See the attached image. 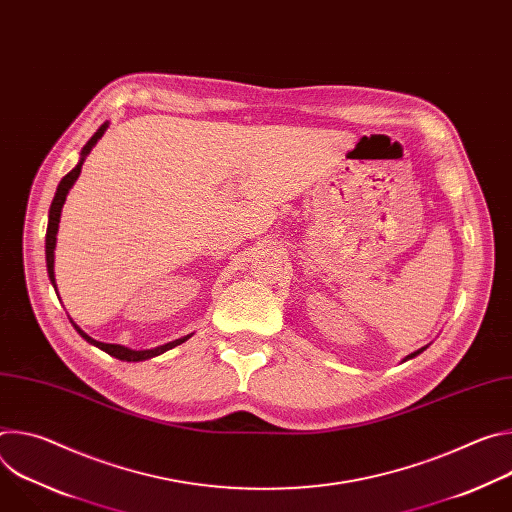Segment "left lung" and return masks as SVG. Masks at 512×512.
I'll return each mask as SVG.
<instances>
[{"label": "left lung", "mask_w": 512, "mask_h": 512, "mask_svg": "<svg viewBox=\"0 0 512 512\" xmlns=\"http://www.w3.org/2000/svg\"><path fill=\"white\" fill-rule=\"evenodd\" d=\"M425 348H427V346H423V348H419V350H415V352H411V354H407V356H405V358H403V360H409V358H415V356H417V354H421V352H423V350H425Z\"/></svg>", "instance_id": "8db88e82"}]
</instances>
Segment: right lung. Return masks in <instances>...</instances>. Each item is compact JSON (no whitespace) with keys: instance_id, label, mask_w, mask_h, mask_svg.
<instances>
[{"instance_id":"add662e5","label":"right lung","mask_w":512,"mask_h":512,"mask_svg":"<svg viewBox=\"0 0 512 512\" xmlns=\"http://www.w3.org/2000/svg\"><path fill=\"white\" fill-rule=\"evenodd\" d=\"M107 127H109V123L105 121L97 131H95V135L87 141V145L85 148L81 150V160H79V164L72 168L62 180H60V184H58V188H56V194H54V200H52V204H50V210H48V229H46V267H48V277H50V283L54 285V289H56V279H54V249H56V233H58V223H60V212H62V206H64V200H66V194H68V190L72 188V184L77 182V178H79V174H81V168H83V164H85V158L89 156V152L95 148V143L103 137V133L107 131ZM58 294V291H56ZM72 322V320H70ZM72 326H75V330L89 342V344H93V346H97V348H101L103 352H107V354H111V356H115V358H119V360H125V362H139V360H148V358H154V356H158V354H164L166 350H170V348H174V346H178V344H182V342H186L192 334H188V336H182V338H178V340H172V342H168V344H162V346H156V348H148V350H133V348H127V346H121V344H107V342H99V340H95V338H91L89 334H85L75 322H72Z\"/></svg>"}]
</instances>
